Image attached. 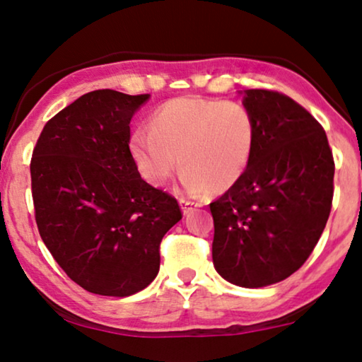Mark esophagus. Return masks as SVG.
Instances as JSON below:
<instances>
[{"instance_id": "1", "label": "esophagus", "mask_w": 362, "mask_h": 362, "mask_svg": "<svg viewBox=\"0 0 362 362\" xmlns=\"http://www.w3.org/2000/svg\"><path fill=\"white\" fill-rule=\"evenodd\" d=\"M180 204H181V209H182V212L185 214H191L194 209H196L199 204L197 202H194V201H191V199H180Z\"/></svg>"}]
</instances>
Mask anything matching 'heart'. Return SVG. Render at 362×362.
<instances>
[{
  "instance_id": "b5f03b06",
  "label": "heart",
  "mask_w": 362,
  "mask_h": 362,
  "mask_svg": "<svg viewBox=\"0 0 362 362\" xmlns=\"http://www.w3.org/2000/svg\"><path fill=\"white\" fill-rule=\"evenodd\" d=\"M256 142V125L243 104L176 98L156 109L148 129L132 137L140 171L165 185L177 168L189 192H223L245 175Z\"/></svg>"
}]
</instances>
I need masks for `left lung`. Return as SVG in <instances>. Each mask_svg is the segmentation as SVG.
Returning <instances> with one entry per match:
<instances>
[{
  "label": "left lung",
  "mask_w": 362,
  "mask_h": 362,
  "mask_svg": "<svg viewBox=\"0 0 362 362\" xmlns=\"http://www.w3.org/2000/svg\"><path fill=\"white\" fill-rule=\"evenodd\" d=\"M256 142L245 175L209 204L212 259L242 287L279 282L320 240L333 201L334 160L320 122L286 94L246 90Z\"/></svg>",
  "instance_id": "obj_1"
}]
</instances>
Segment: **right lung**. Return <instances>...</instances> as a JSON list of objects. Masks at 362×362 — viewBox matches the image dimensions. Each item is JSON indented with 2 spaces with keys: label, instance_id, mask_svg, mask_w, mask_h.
Returning a JSON list of instances; mask_svg holds the SVG:
<instances>
[{
  "label": "right lung",
  "instance_id": "right-lung-1",
  "mask_svg": "<svg viewBox=\"0 0 362 362\" xmlns=\"http://www.w3.org/2000/svg\"><path fill=\"white\" fill-rule=\"evenodd\" d=\"M148 94H83L44 125L30 158L42 242L71 281L127 297L160 269V243L180 222L176 197L145 182L130 151V119Z\"/></svg>",
  "mask_w": 362,
  "mask_h": 362
}]
</instances>
